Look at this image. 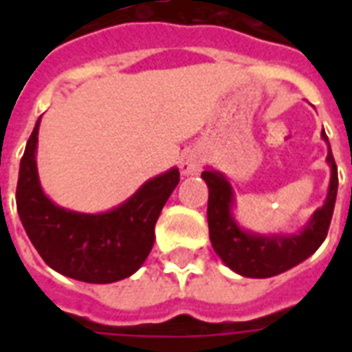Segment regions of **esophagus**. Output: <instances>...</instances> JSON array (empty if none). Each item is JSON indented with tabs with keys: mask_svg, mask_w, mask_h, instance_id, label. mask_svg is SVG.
<instances>
[{
	"mask_svg": "<svg viewBox=\"0 0 352 352\" xmlns=\"http://www.w3.org/2000/svg\"><path fill=\"white\" fill-rule=\"evenodd\" d=\"M203 153L199 149H190V151H186L181 160L182 175H197L199 171L203 170Z\"/></svg>",
	"mask_w": 352,
	"mask_h": 352,
	"instance_id": "esophagus-1",
	"label": "esophagus"
}]
</instances>
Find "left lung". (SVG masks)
I'll list each match as a JSON object with an SVG mask.
<instances>
[{
	"mask_svg": "<svg viewBox=\"0 0 352 352\" xmlns=\"http://www.w3.org/2000/svg\"><path fill=\"white\" fill-rule=\"evenodd\" d=\"M322 138L327 144V164L331 168L327 197L323 206L309 217L305 226L294 234H257L243 228L235 221L234 208L237 201L225 173L210 166L201 173L208 186L206 215L210 241L221 261L235 274L245 278H272L305 261L322 246L327 237L338 193V170L325 131H322Z\"/></svg>",
	"mask_w": 352,
	"mask_h": 352,
	"instance_id": "obj_1",
	"label": "left lung"
}]
</instances>
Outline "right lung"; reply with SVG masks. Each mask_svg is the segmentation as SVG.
Here are the masks:
<instances>
[{"label": "right lung", "mask_w": 352, "mask_h": 352, "mask_svg": "<svg viewBox=\"0 0 352 352\" xmlns=\"http://www.w3.org/2000/svg\"><path fill=\"white\" fill-rule=\"evenodd\" d=\"M40 120L19 162L16 204L41 259L62 276L85 283H115L142 267L153 248L155 223L179 184V168L149 179L131 197L100 214L58 206L41 188L36 151Z\"/></svg>", "instance_id": "add662e5"}]
</instances>
